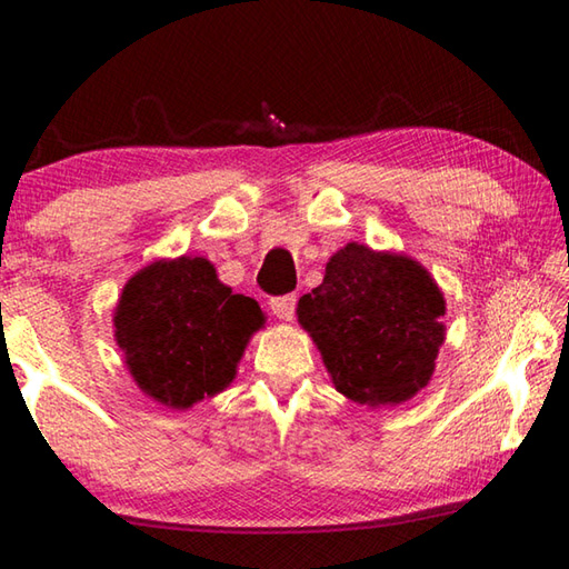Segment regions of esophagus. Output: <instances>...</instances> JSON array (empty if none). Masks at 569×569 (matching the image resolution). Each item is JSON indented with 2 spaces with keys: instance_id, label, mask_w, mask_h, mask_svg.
<instances>
[{
  "instance_id": "esophagus-1",
  "label": "esophagus",
  "mask_w": 569,
  "mask_h": 569,
  "mask_svg": "<svg viewBox=\"0 0 569 569\" xmlns=\"http://www.w3.org/2000/svg\"><path fill=\"white\" fill-rule=\"evenodd\" d=\"M271 311L278 316L281 321H293L296 313V296H281V298H271Z\"/></svg>"
}]
</instances>
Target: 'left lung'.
Here are the masks:
<instances>
[{"instance_id": "1", "label": "left lung", "mask_w": 569, "mask_h": 569, "mask_svg": "<svg viewBox=\"0 0 569 569\" xmlns=\"http://www.w3.org/2000/svg\"><path fill=\"white\" fill-rule=\"evenodd\" d=\"M298 323L321 351L333 387L366 407H397L435 377L447 301L417 258L346 243L319 288L298 301Z\"/></svg>"}]
</instances>
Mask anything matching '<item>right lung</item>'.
Here are the masks:
<instances>
[{"instance_id": "obj_1", "label": "right lung", "mask_w": 569, "mask_h": 569, "mask_svg": "<svg viewBox=\"0 0 569 569\" xmlns=\"http://www.w3.org/2000/svg\"><path fill=\"white\" fill-rule=\"evenodd\" d=\"M266 313L218 281L200 256L158 258L140 268L112 313L114 341L132 381L168 409H190L233 383Z\"/></svg>"}]
</instances>
